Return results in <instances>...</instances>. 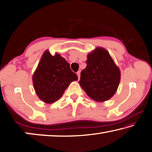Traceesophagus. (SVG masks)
<instances>
[{
    "label": "esophagus",
    "instance_id": "obj_1",
    "mask_svg": "<svg viewBox=\"0 0 152 152\" xmlns=\"http://www.w3.org/2000/svg\"><path fill=\"white\" fill-rule=\"evenodd\" d=\"M80 71H78L77 73V76H78V79H80Z\"/></svg>",
    "mask_w": 152,
    "mask_h": 152
}]
</instances>
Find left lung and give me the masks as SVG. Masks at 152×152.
<instances>
[{
  "mask_svg": "<svg viewBox=\"0 0 152 152\" xmlns=\"http://www.w3.org/2000/svg\"><path fill=\"white\" fill-rule=\"evenodd\" d=\"M87 57V66L81 72L79 85L94 100H108L117 91L120 69L108 52L102 47H96Z\"/></svg>",
  "mask_w": 152,
  "mask_h": 152,
  "instance_id": "obj_1",
  "label": "left lung"
}]
</instances>
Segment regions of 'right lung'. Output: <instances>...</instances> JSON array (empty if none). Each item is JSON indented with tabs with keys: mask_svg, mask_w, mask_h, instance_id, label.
<instances>
[{
	"mask_svg": "<svg viewBox=\"0 0 152 152\" xmlns=\"http://www.w3.org/2000/svg\"><path fill=\"white\" fill-rule=\"evenodd\" d=\"M77 79L68 62L58 53L52 56L48 50L42 54L32 76L37 96L46 104L59 99L71 82Z\"/></svg>",
	"mask_w": 152,
	"mask_h": 152,
	"instance_id": "1",
	"label": "right lung"
}]
</instances>
